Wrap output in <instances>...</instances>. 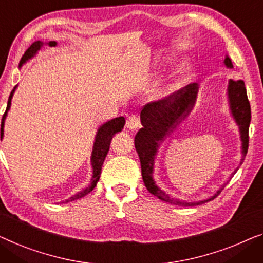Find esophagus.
Listing matches in <instances>:
<instances>
[{
    "instance_id": "esophagus-1",
    "label": "esophagus",
    "mask_w": 263,
    "mask_h": 263,
    "mask_svg": "<svg viewBox=\"0 0 263 263\" xmlns=\"http://www.w3.org/2000/svg\"><path fill=\"white\" fill-rule=\"evenodd\" d=\"M126 127L128 130L132 131H136L137 128L140 127V119L137 114H131V116H128L126 119Z\"/></svg>"
}]
</instances>
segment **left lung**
Segmentation results:
<instances>
[{"label": "left lung", "instance_id": "left-lung-1", "mask_svg": "<svg viewBox=\"0 0 263 263\" xmlns=\"http://www.w3.org/2000/svg\"><path fill=\"white\" fill-rule=\"evenodd\" d=\"M224 63L228 68H232L231 59L229 57L225 58ZM197 93L198 89L194 86V83L193 86L188 84V86L181 88L175 93L165 96L163 99L146 103L142 108V112H140V121H142L143 127L137 132L135 137V147L140 160L142 176L146 190L156 198L161 199L162 201L183 207L201 205L207 201L213 200L214 198H217L220 194L224 187L227 186V184H224L212 198L206 199V200L187 202L181 201L179 199L170 198L168 194L161 191L154 182V160L157 147L160 145L158 143L162 142L164 137L168 136L169 132H172L173 128H175L176 125L191 112V109L194 106ZM228 95L229 101H230L231 113L235 118L236 123L239 126L242 139V153L243 156H246L248 146H249V125L251 119V109L243 81L230 80L228 87ZM243 161L244 158H242V162Z\"/></svg>", "mask_w": 263, "mask_h": 263}]
</instances>
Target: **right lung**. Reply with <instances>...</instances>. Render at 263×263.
Listing matches in <instances>:
<instances>
[{
    "instance_id": "obj_1",
    "label": "right lung",
    "mask_w": 263,
    "mask_h": 263,
    "mask_svg": "<svg viewBox=\"0 0 263 263\" xmlns=\"http://www.w3.org/2000/svg\"><path fill=\"white\" fill-rule=\"evenodd\" d=\"M42 45H43V43L39 42V40H38V42L33 43L32 45L29 46L27 50H26L24 56H22L21 61H20V66L24 64V63L27 61V59L34 56V54L36 53V51L40 50ZM49 45L50 46H56V42H50ZM14 90H15V88H14V89L12 90V93H10V95H9L8 105H7V109H6V112L2 117L1 138L3 136V125H5V118L7 116V110H8L9 107H10V101H12V96L14 94ZM124 125H125V118L119 117V118H116V119L107 121L106 124H103L102 126L99 128L98 133H96V137H95L93 154H91V165H93V177H91V183L86 188V190L81 191L77 194L72 195V197L69 198L65 202L73 201V200H77V199L83 198L84 195L90 193V192L94 190V187L96 186V183H98V181L100 179V175H101L102 164H103V161H105L106 155L109 150V145H110V140H112V137L114 136V133H117V132L123 130Z\"/></svg>"
}]
</instances>
